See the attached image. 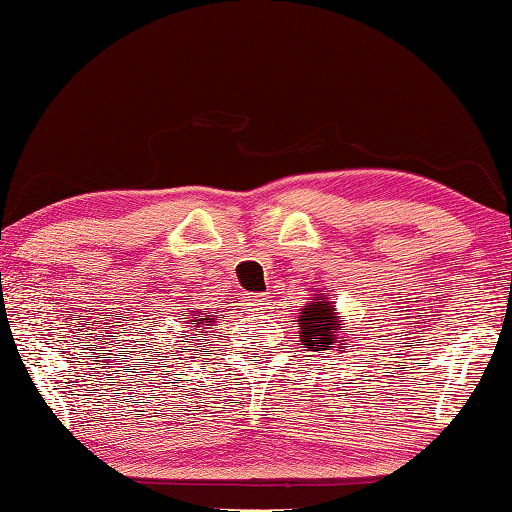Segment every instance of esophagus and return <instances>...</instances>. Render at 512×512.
Wrapping results in <instances>:
<instances>
[{
    "mask_svg": "<svg viewBox=\"0 0 512 512\" xmlns=\"http://www.w3.org/2000/svg\"><path fill=\"white\" fill-rule=\"evenodd\" d=\"M268 302H271V300H268L266 293H250V295H246V300H244L246 309L253 311V313H264L268 309Z\"/></svg>",
    "mask_w": 512,
    "mask_h": 512,
    "instance_id": "34e87169",
    "label": "esophagus"
}]
</instances>
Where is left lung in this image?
<instances>
[{
    "mask_svg": "<svg viewBox=\"0 0 512 512\" xmlns=\"http://www.w3.org/2000/svg\"><path fill=\"white\" fill-rule=\"evenodd\" d=\"M342 315L333 309L329 295L318 293L300 311V318L295 320L300 327V342L309 351L327 353V351H345L349 336L342 333Z\"/></svg>",
    "mask_w": 512,
    "mask_h": 512,
    "instance_id": "left-lung-1",
    "label": "left lung"
}]
</instances>
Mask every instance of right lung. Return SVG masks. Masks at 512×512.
I'll list each match as a JSON object with an SVG mask.
<instances>
[{"label":"right lung","mask_w":512,"mask_h":512,"mask_svg":"<svg viewBox=\"0 0 512 512\" xmlns=\"http://www.w3.org/2000/svg\"><path fill=\"white\" fill-rule=\"evenodd\" d=\"M215 322H217V315H208V313H203V311H192V315L188 320H185V327L183 329H188V331H181V338H185L188 340V336H185V333H190L192 331V336H197V338H201V336H208V329H212L215 327ZM185 340H181V342H185Z\"/></svg>","instance_id":"obj_1"}]
</instances>
